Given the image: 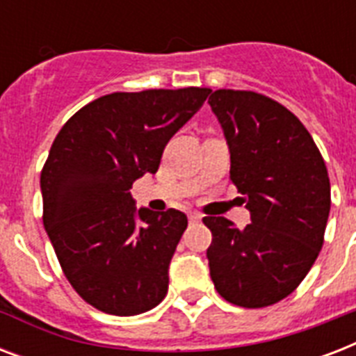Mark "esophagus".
<instances>
[{
	"label": "esophagus",
	"mask_w": 356,
	"mask_h": 356,
	"mask_svg": "<svg viewBox=\"0 0 356 356\" xmlns=\"http://www.w3.org/2000/svg\"><path fill=\"white\" fill-rule=\"evenodd\" d=\"M188 220L192 223H197V222H201V214H197V212H192V214H190L188 216Z\"/></svg>",
	"instance_id": "obj_1"
}]
</instances>
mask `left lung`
Returning a JSON list of instances; mask_svg holds the SVG:
<instances>
[{"label": "left lung", "instance_id": "8db88e82", "mask_svg": "<svg viewBox=\"0 0 356 356\" xmlns=\"http://www.w3.org/2000/svg\"><path fill=\"white\" fill-rule=\"evenodd\" d=\"M231 151V181L251 223L205 216L214 288L229 303L262 309L299 286L323 245L331 183L305 125L281 103L249 90L209 97Z\"/></svg>", "mask_w": 356, "mask_h": 356}]
</instances>
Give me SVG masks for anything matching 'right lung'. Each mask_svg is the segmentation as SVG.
<instances>
[{"label": "right lung", "instance_id": "1", "mask_svg": "<svg viewBox=\"0 0 356 356\" xmlns=\"http://www.w3.org/2000/svg\"><path fill=\"white\" fill-rule=\"evenodd\" d=\"M211 88L114 92L64 123L42 168L44 227L64 275L94 309L147 312L168 293V268L188 225L175 209L134 207L129 188L156 173L173 134Z\"/></svg>", "mask_w": 356, "mask_h": 356}]
</instances>
